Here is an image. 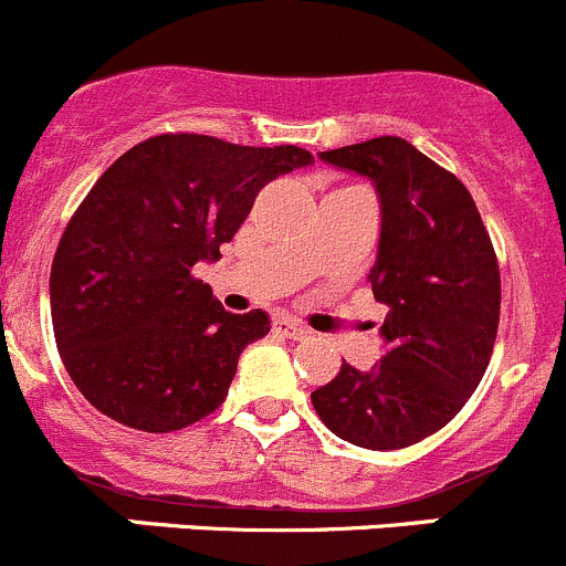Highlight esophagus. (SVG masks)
I'll use <instances>...</instances> for the list:
<instances>
[{"mask_svg":"<svg viewBox=\"0 0 566 566\" xmlns=\"http://www.w3.org/2000/svg\"><path fill=\"white\" fill-rule=\"evenodd\" d=\"M272 333L281 335V338H291V340L307 338V329L302 327V324L291 322V318H285V316H277L275 322H272Z\"/></svg>","mask_w":566,"mask_h":566,"instance_id":"1","label":"esophagus"}]
</instances>
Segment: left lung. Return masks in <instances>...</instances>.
I'll return each mask as SVG.
<instances>
[{"label": "left lung", "mask_w": 566, "mask_h": 566, "mask_svg": "<svg viewBox=\"0 0 566 566\" xmlns=\"http://www.w3.org/2000/svg\"><path fill=\"white\" fill-rule=\"evenodd\" d=\"M377 184L382 237L371 270L390 307L371 371L344 363L313 390L324 427L360 449L394 451L440 432L479 388L501 318V270L465 184L401 137L322 150Z\"/></svg>", "instance_id": "8db88e82"}]
</instances>
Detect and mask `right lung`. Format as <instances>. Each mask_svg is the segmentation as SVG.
I'll return each mask as SVG.
<instances>
[{"label": "right lung", "mask_w": 566, "mask_h": 566, "mask_svg": "<svg viewBox=\"0 0 566 566\" xmlns=\"http://www.w3.org/2000/svg\"><path fill=\"white\" fill-rule=\"evenodd\" d=\"M313 156L206 134H156L128 148L65 226L52 264V324L80 394L112 421L165 434L226 401L264 311L228 313L192 275L248 220L270 181Z\"/></svg>", "instance_id": "1"}]
</instances>
